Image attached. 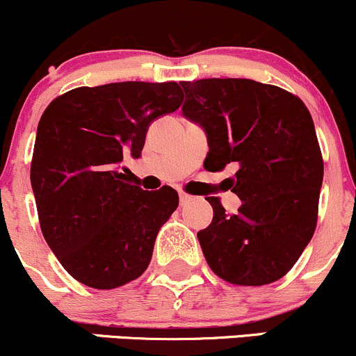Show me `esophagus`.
<instances>
[{"mask_svg": "<svg viewBox=\"0 0 356 356\" xmlns=\"http://www.w3.org/2000/svg\"><path fill=\"white\" fill-rule=\"evenodd\" d=\"M193 200V197L192 195H188V193H179V204L181 205H186V204H190V202Z\"/></svg>", "mask_w": 356, "mask_h": 356, "instance_id": "1", "label": "esophagus"}]
</instances>
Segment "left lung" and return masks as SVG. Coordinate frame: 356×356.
<instances>
[{
  "label": "left lung",
  "instance_id": "left-lung-1",
  "mask_svg": "<svg viewBox=\"0 0 356 356\" xmlns=\"http://www.w3.org/2000/svg\"><path fill=\"white\" fill-rule=\"evenodd\" d=\"M179 85L183 115L207 132L205 170L238 168L227 178L243 202L238 213L209 198L212 224L197 234L210 270L232 285L273 284L316 231L324 163L311 113L296 95L253 79Z\"/></svg>",
  "mask_w": 356,
  "mask_h": 356
}]
</instances>
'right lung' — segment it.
Wrapping results in <instances>:
<instances>
[{
    "label": "right lung",
    "instance_id": "right-lung-1",
    "mask_svg": "<svg viewBox=\"0 0 356 356\" xmlns=\"http://www.w3.org/2000/svg\"><path fill=\"white\" fill-rule=\"evenodd\" d=\"M181 102L175 81H125L74 88L42 113L30 166L40 229L83 285L117 289L146 271L178 193L132 185L124 161L140 158L149 124Z\"/></svg>",
    "mask_w": 356,
    "mask_h": 356
}]
</instances>
